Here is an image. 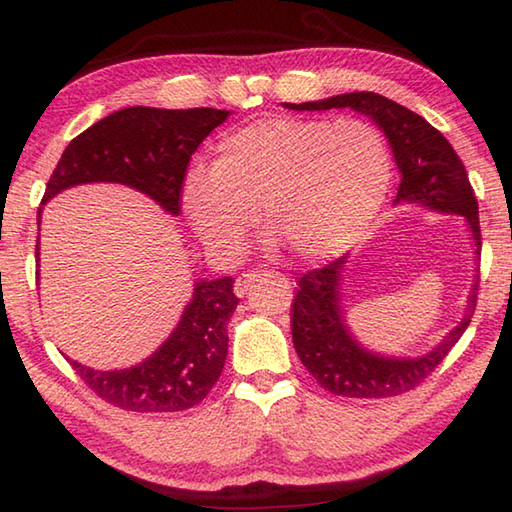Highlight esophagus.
I'll use <instances>...</instances> for the list:
<instances>
[{"label":"esophagus","instance_id":"obj_1","mask_svg":"<svg viewBox=\"0 0 512 512\" xmlns=\"http://www.w3.org/2000/svg\"><path fill=\"white\" fill-rule=\"evenodd\" d=\"M257 279V273L255 270H250V273H244V275H239L237 277V281H235V295L237 297H244V295H248V290H250V286H253V281Z\"/></svg>","mask_w":512,"mask_h":512}]
</instances>
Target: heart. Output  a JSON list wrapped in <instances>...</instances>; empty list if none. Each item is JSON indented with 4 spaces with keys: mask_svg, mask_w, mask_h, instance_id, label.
<instances>
[{
    "mask_svg": "<svg viewBox=\"0 0 512 512\" xmlns=\"http://www.w3.org/2000/svg\"><path fill=\"white\" fill-rule=\"evenodd\" d=\"M394 162L361 118L273 116L237 129L182 182V211L215 253L244 244L257 209L288 246L325 259L354 246L387 200Z\"/></svg>",
    "mask_w": 512,
    "mask_h": 512,
    "instance_id": "1",
    "label": "heart"
}]
</instances>
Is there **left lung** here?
Wrapping results in <instances>:
<instances>
[{
    "label": "left lung",
    "mask_w": 512,
    "mask_h": 512,
    "mask_svg": "<svg viewBox=\"0 0 512 512\" xmlns=\"http://www.w3.org/2000/svg\"><path fill=\"white\" fill-rule=\"evenodd\" d=\"M286 107L297 112L352 107L372 116L394 149L400 169L396 202H420L429 209L464 215L473 231L475 253L480 255V215L469 173L449 140L422 116L374 92H350L314 103H286ZM345 264L347 257L343 255L328 266L308 270L299 279V290L290 310L295 350L314 380L330 394L345 398H391L405 394L418 387L447 358L451 347L469 328L480 277L471 288L469 308L462 323L451 330L436 350L420 358H387L367 352L345 328L339 306Z\"/></svg>",
    "instance_id": "obj_1"
}]
</instances>
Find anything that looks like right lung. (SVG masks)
Wrapping results in <instances>:
<instances>
[{
    "instance_id": "add662e5",
    "label": "right lung",
    "mask_w": 512,
    "mask_h": 512,
    "mask_svg": "<svg viewBox=\"0 0 512 512\" xmlns=\"http://www.w3.org/2000/svg\"><path fill=\"white\" fill-rule=\"evenodd\" d=\"M226 110H156L125 107L94 123L65 147L46 184L43 202L85 182H118L156 200L178 215L189 160L202 140L226 121ZM41 215V211H39ZM39 259V239H37ZM233 279L198 281L178 328L147 361L116 372H99L70 361L96 396L138 413H171L202 402L228 352L226 325L237 308Z\"/></svg>"
}]
</instances>
